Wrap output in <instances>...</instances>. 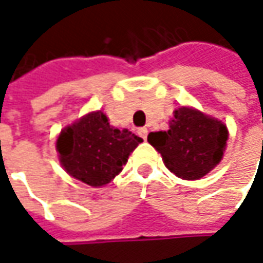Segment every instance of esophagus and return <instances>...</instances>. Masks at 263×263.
<instances>
[{
  "label": "esophagus",
  "mask_w": 263,
  "mask_h": 263,
  "mask_svg": "<svg viewBox=\"0 0 263 263\" xmlns=\"http://www.w3.org/2000/svg\"><path fill=\"white\" fill-rule=\"evenodd\" d=\"M147 134H148V129H147V128H140V129H138V135H140L141 138H144V140L147 138Z\"/></svg>",
  "instance_id": "esophagus-1"
}]
</instances>
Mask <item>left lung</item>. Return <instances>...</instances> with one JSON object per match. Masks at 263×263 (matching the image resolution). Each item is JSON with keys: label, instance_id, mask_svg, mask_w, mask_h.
<instances>
[{"label": "left lung", "instance_id": "1", "mask_svg": "<svg viewBox=\"0 0 263 263\" xmlns=\"http://www.w3.org/2000/svg\"><path fill=\"white\" fill-rule=\"evenodd\" d=\"M173 115L167 131L149 132L147 140L177 177L201 179L221 161L229 138L227 126L194 107L182 106Z\"/></svg>", "mask_w": 263, "mask_h": 263}]
</instances>
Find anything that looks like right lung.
<instances>
[{"instance_id": "obj_1", "label": "right lung", "mask_w": 263, "mask_h": 263, "mask_svg": "<svg viewBox=\"0 0 263 263\" xmlns=\"http://www.w3.org/2000/svg\"><path fill=\"white\" fill-rule=\"evenodd\" d=\"M140 142L142 138L128 129L110 126L107 116L97 110L62 129L57 140V151L69 176L100 187L122 172Z\"/></svg>"}]
</instances>
